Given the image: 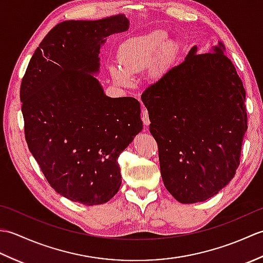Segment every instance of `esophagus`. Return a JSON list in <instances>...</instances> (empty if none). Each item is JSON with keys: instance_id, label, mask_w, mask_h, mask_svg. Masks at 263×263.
Instances as JSON below:
<instances>
[{"instance_id": "obj_1", "label": "esophagus", "mask_w": 263, "mask_h": 263, "mask_svg": "<svg viewBox=\"0 0 263 263\" xmlns=\"http://www.w3.org/2000/svg\"><path fill=\"white\" fill-rule=\"evenodd\" d=\"M142 122L143 124L148 126L150 124V119H149V114H148V110L146 108H142Z\"/></svg>"}]
</instances>
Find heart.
Here are the masks:
<instances>
[{
    "instance_id": "obj_1",
    "label": "heart",
    "mask_w": 263,
    "mask_h": 263,
    "mask_svg": "<svg viewBox=\"0 0 263 263\" xmlns=\"http://www.w3.org/2000/svg\"><path fill=\"white\" fill-rule=\"evenodd\" d=\"M168 35L164 30H155L144 36L128 39L119 49V62L121 68L110 69L116 82L126 85L130 77L141 73L157 62L161 53L171 54L175 51V43L167 41Z\"/></svg>"
}]
</instances>
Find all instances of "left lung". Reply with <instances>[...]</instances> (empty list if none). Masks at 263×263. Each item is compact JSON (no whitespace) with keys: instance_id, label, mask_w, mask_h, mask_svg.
I'll list each match as a JSON object with an SVG mask.
<instances>
[{"instance_id":"left-lung-1","label":"left lung","mask_w":263,"mask_h":263,"mask_svg":"<svg viewBox=\"0 0 263 263\" xmlns=\"http://www.w3.org/2000/svg\"><path fill=\"white\" fill-rule=\"evenodd\" d=\"M197 51L141 95L164 185L181 203L202 202L230 183L248 130L245 89L222 43Z\"/></svg>"}]
</instances>
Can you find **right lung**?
Listing matches in <instances>:
<instances>
[{"label": "right lung", "mask_w": 263, "mask_h": 263, "mask_svg": "<svg viewBox=\"0 0 263 263\" xmlns=\"http://www.w3.org/2000/svg\"><path fill=\"white\" fill-rule=\"evenodd\" d=\"M127 28L123 14L61 22L39 44L21 81L28 148L55 191L86 205L119 191L117 159L142 130L140 103L107 97L91 76L106 37Z\"/></svg>", "instance_id": "add662e5"}]
</instances>
